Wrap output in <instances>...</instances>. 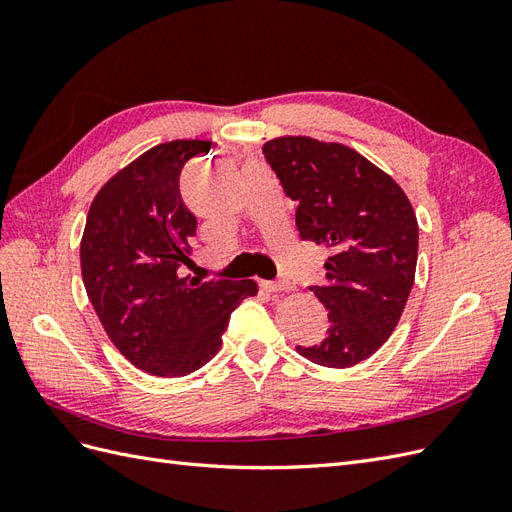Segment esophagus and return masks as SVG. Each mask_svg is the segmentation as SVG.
Masks as SVG:
<instances>
[{"mask_svg": "<svg viewBox=\"0 0 512 512\" xmlns=\"http://www.w3.org/2000/svg\"><path fill=\"white\" fill-rule=\"evenodd\" d=\"M260 286L269 290V292H282V290H288L290 284L286 280H275V282H260Z\"/></svg>", "mask_w": 512, "mask_h": 512, "instance_id": "esophagus-1", "label": "esophagus"}]
</instances>
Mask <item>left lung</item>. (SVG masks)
<instances>
[{"label":"left lung","mask_w":512,"mask_h":512,"mask_svg":"<svg viewBox=\"0 0 512 512\" xmlns=\"http://www.w3.org/2000/svg\"><path fill=\"white\" fill-rule=\"evenodd\" d=\"M262 153L299 203L301 239L329 250L322 286H309L329 309L327 337L297 350L324 367L361 363L389 339L414 284L418 224L410 200L346 145L282 136Z\"/></svg>","instance_id":"left-lung-1"}]
</instances>
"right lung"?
Listing matches in <instances>:
<instances>
[{"mask_svg":"<svg viewBox=\"0 0 512 512\" xmlns=\"http://www.w3.org/2000/svg\"><path fill=\"white\" fill-rule=\"evenodd\" d=\"M209 141H170L145 151L108 181L87 213L81 271L106 335L147 374L175 378L209 363L252 280L198 282L179 273L196 237L179 177Z\"/></svg>","mask_w":512,"mask_h":512,"instance_id":"right-lung-1","label":"right lung"}]
</instances>
